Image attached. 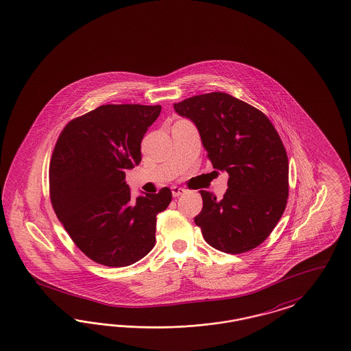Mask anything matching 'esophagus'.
<instances>
[{
  "label": "esophagus",
  "instance_id": "34e87169",
  "mask_svg": "<svg viewBox=\"0 0 351 351\" xmlns=\"http://www.w3.org/2000/svg\"><path fill=\"white\" fill-rule=\"evenodd\" d=\"M171 191H172V195H173V197H179V195H182V194H184L185 192H186V189H185V188H182V186H176V185H173V186L171 188Z\"/></svg>",
  "mask_w": 351,
  "mask_h": 351
}]
</instances>
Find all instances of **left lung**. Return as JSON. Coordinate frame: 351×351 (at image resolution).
Here are the masks:
<instances>
[{
    "label": "left lung",
    "mask_w": 351,
    "mask_h": 351,
    "mask_svg": "<svg viewBox=\"0 0 351 351\" xmlns=\"http://www.w3.org/2000/svg\"><path fill=\"white\" fill-rule=\"evenodd\" d=\"M173 108L197 125L213 167L230 175L221 199L199 191L204 207L194 223L217 250L255 249L276 227L289 195V163L278 131L261 110L223 92Z\"/></svg>",
    "instance_id": "1"
}]
</instances>
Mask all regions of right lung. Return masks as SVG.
<instances>
[{"mask_svg":"<svg viewBox=\"0 0 351 351\" xmlns=\"http://www.w3.org/2000/svg\"><path fill=\"white\" fill-rule=\"evenodd\" d=\"M160 105H102L66 124L49 167L57 218L75 245L102 266H131L156 245L167 186L133 201L125 171L141 162V141Z\"/></svg>","mask_w":351,"mask_h":351,"instance_id":"add662e5","label":"right lung"}]
</instances>
